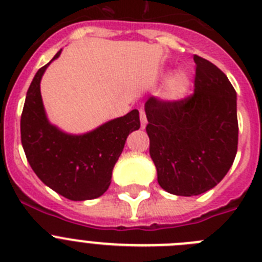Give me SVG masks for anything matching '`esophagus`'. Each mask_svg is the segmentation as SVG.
Returning a JSON list of instances; mask_svg holds the SVG:
<instances>
[{
    "instance_id": "1",
    "label": "esophagus",
    "mask_w": 262,
    "mask_h": 262,
    "mask_svg": "<svg viewBox=\"0 0 262 262\" xmlns=\"http://www.w3.org/2000/svg\"><path fill=\"white\" fill-rule=\"evenodd\" d=\"M140 117H141V126H142L143 129L146 126V124H147V119H146V114L143 108H141L140 110Z\"/></svg>"
}]
</instances>
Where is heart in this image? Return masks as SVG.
I'll return each instance as SVG.
<instances>
[{
	"instance_id": "b5f03b06",
	"label": "heart",
	"mask_w": 262,
	"mask_h": 262,
	"mask_svg": "<svg viewBox=\"0 0 262 262\" xmlns=\"http://www.w3.org/2000/svg\"><path fill=\"white\" fill-rule=\"evenodd\" d=\"M189 86V75L183 72V70H180V72H176L175 74L171 75V78L168 79L166 89H164V95L171 99V100H178V99H181L188 93Z\"/></svg>"
}]
</instances>
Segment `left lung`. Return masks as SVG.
<instances>
[{"mask_svg": "<svg viewBox=\"0 0 262 262\" xmlns=\"http://www.w3.org/2000/svg\"><path fill=\"white\" fill-rule=\"evenodd\" d=\"M194 93L181 100L150 96L145 103L150 157L158 183L176 195L210 190L232 166L237 151L236 91L225 73L200 56Z\"/></svg>", "mask_w": 262, "mask_h": 262, "instance_id": "left-lung-1", "label": "left lung"}]
</instances>
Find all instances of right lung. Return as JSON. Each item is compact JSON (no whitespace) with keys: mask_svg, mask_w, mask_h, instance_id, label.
<instances>
[{"mask_svg":"<svg viewBox=\"0 0 262 262\" xmlns=\"http://www.w3.org/2000/svg\"><path fill=\"white\" fill-rule=\"evenodd\" d=\"M49 63L37 70L26 96L20 117L26 158L37 178L65 199H98L110 187L129 133L140 129V112L133 110L81 136L63 133L47 119L40 94V81Z\"/></svg>","mask_w":262,"mask_h":262,"instance_id":"obj_1","label":"right lung"}]
</instances>
